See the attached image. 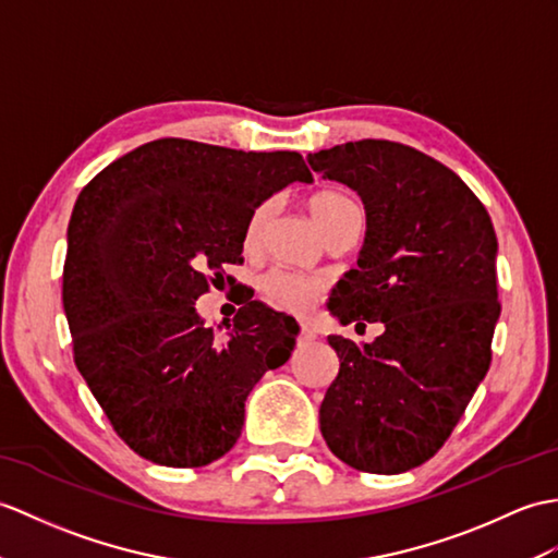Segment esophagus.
Listing matches in <instances>:
<instances>
[{
	"mask_svg": "<svg viewBox=\"0 0 558 558\" xmlns=\"http://www.w3.org/2000/svg\"><path fill=\"white\" fill-rule=\"evenodd\" d=\"M296 340H300V344H311V342L316 340V332L311 330L308 326H302V330H300V338H296Z\"/></svg>",
	"mask_w": 558,
	"mask_h": 558,
	"instance_id": "esophagus-1",
	"label": "esophagus"
}]
</instances>
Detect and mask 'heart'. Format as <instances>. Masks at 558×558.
I'll return each mask as SVG.
<instances>
[{
	"label": "heart",
	"instance_id": "1",
	"mask_svg": "<svg viewBox=\"0 0 558 558\" xmlns=\"http://www.w3.org/2000/svg\"><path fill=\"white\" fill-rule=\"evenodd\" d=\"M356 209V202L344 197L340 192H318L314 197L306 199V211L320 232L332 226L340 216ZM270 211H274V204L264 202L250 214L247 226H244V244H247V247H254L258 238H262ZM264 292L276 306L292 311V314H304V311L316 304L323 292V284L314 278L288 274V270H274V274H268L264 278Z\"/></svg>",
	"mask_w": 558,
	"mask_h": 558
}]
</instances>
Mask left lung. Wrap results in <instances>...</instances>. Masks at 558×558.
Here are the masks:
<instances>
[{"label":"left lung","mask_w":558,"mask_h":558,"mask_svg":"<svg viewBox=\"0 0 558 558\" xmlns=\"http://www.w3.org/2000/svg\"><path fill=\"white\" fill-rule=\"evenodd\" d=\"M306 161L366 209L356 268L328 311L342 326L385 328L371 344L328 338L340 373L320 433L356 471L404 473L445 445L489 368L501 311L495 226L454 171L399 142H347Z\"/></svg>","instance_id":"left-lung-1"}]
</instances>
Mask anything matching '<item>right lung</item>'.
Listing matches in <instances>:
<instances>
[{"label": "right lung", "instance_id": "1", "mask_svg": "<svg viewBox=\"0 0 558 558\" xmlns=\"http://www.w3.org/2000/svg\"><path fill=\"white\" fill-rule=\"evenodd\" d=\"M292 183H314L296 151L166 137L77 194L63 266L75 366L142 459L197 469L228 454L254 385L290 359V316L252 300L214 330L194 304L242 262L250 214Z\"/></svg>", "mask_w": 558, "mask_h": 558}]
</instances>
